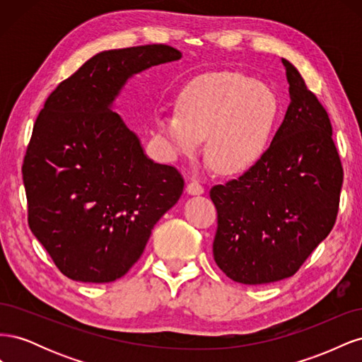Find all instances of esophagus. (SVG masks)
<instances>
[{
	"label": "esophagus",
	"mask_w": 362,
	"mask_h": 362,
	"mask_svg": "<svg viewBox=\"0 0 362 362\" xmlns=\"http://www.w3.org/2000/svg\"><path fill=\"white\" fill-rule=\"evenodd\" d=\"M185 192H187L192 196H198V194L204 193V187L198 181H190L187 184V187H185Z\"/></svg>",
	"instance_id": "obj_1"
}]
</instances>
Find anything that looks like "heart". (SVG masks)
Returning a JSON list of instances; mask_svg holds the SVG:
<instances>
[{
	"instance_id": "b5f03b06",
	"label": "heart",
	"mask_w": 362,
	"mask_h": 362,
	"mask_svg": "<svg viewBox=\"0 0 362 362\" xmlns=\"http://www.w3.org/2000/svg\"><path fill=\"white\" fill-rule=\"evenodd\" d=\"M177 107L157 117L164 145L175 157H193L206 136V158L221 173L242 172L264 154L281 113L270 86L237 71L194 76Z\"/></svg>"
}]
</instances>
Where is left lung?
Here are the masks:
<instances>
[{
  "label": "left lung",
  "mask_w": 362,
  "mask_h": 362,
  "mask_svg": "<svg viewBox=\"0 0 362 362\" xmlns=\"http://www.w3.org/2000/svg\"><path fill=\"white\" fill-rule=\"evenodd\" d=\"M290 104L269 149L242 177L214 185L216 264L258 286L293 276L331 233L343 169L331 120L293 64L281 60Z\"/></svg>",
  "instance_id": "obj_1"
}]
</instances>
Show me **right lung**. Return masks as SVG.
<instances>
[{
  "label": "right lung",
  "instance_id": "obj_1",
  "mask_svg": "<svg viewBox=\"0 0 362 362\" xmlns=\"http://www.w3.org/2000/svg\"><path fill=\"white\" fill-rule=\"evenodd\" d=\"M181 57L169 45L103 51L57 86L36 119L23 166L28 225L74 281L124 276L181 198L178 170L151 160L113 110L128 80Z\"/></svg>",
  "mask_w": 362,
  "mask_h": 362
}]
</instances>
